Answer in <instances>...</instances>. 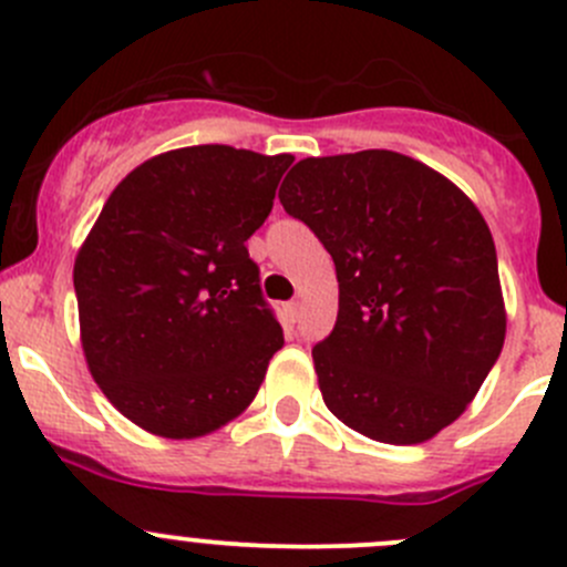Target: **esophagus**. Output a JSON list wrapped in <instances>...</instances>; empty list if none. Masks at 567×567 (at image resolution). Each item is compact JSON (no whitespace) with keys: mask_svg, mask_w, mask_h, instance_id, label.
Here are the masks:
<instances>
[{"mask_svg":"<svg viewBox=\"0 0 567 567\" xmlns=\"http://www.w3.org/2000/svg\"><path fill=\"white\" fill-rule=\"evenodd\" d=\"M299 312H301V305L299 301H288V305H285V316H288V320H299Z\"/></svg>","mask_w":567,"mask_h":567,"instance_id":"34e87169","label":"esophagus"}]
</instances>
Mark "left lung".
Wrapping results in <instances>:
<instances>
[{
    "label": "left lung",
    "instance_id": "left-lung-1",
    "mask_svg": "<svg viewBox=\"0 0 567 567\" xmlns=\"http://www.w3.org/2000/svg\"><path fill=\"white\" fill-rule=\"evenodd\" d=\"M337 268L340 310L312 348L323 403L384 444L455 422L505 342L488 225L436 169L394 151L305 158L279 188Z\"/></svg>",
    "mask_w": 567,
    "mask_h": 567
}]
</instances>
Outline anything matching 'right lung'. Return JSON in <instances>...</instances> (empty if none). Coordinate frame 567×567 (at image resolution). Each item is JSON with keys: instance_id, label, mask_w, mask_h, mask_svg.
<instances>
[{"instance_id": "right-lung-1", "label": "right lung", "mask_w": 567, "mask_h": 567, "mask_svg": "<svg viewBox=\"0 0 567 567\" xmlns=\"http://www.w3.org/2000/svg\"><path fill=\"white\" fill-rule=\"evenodd\" d=\"M290 164L194 145L153 156L109 194L73 288L90 373L134 425L197 439L255 400L285 337L247 241Z\"/></svg>"}]
</instances>
